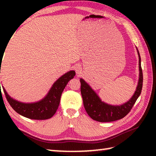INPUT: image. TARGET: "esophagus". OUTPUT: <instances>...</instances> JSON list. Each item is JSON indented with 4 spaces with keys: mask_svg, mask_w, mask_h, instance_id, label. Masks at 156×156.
I'll use <instances>...</instances> for the list:
<instances>
[{
    "mask_svg": "<svg viewBox=\"0 0 156 156\" xmlns=\"http://www.w3.org/2000/svg\"><path fill=\"white\" fill-rule=\"evenodd\" d=\"M75 70H76V72L77 73L78 75H80V73H81V68L80 67H78V66H76L75 67Z\"/></svg>",
    "mask_w": 156,
    "mask_h": 156,
    "instance_id": "obj_1",
    "label": "esophagus"
}]
</instances>
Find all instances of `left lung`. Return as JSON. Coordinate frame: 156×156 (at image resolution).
I'll return each instance as SVG.
<instances>
[{"instance_id":"left-lung-1","label":"left lung","mask_w":156,"mask_h":156,"mask_svg":"<svg viewBox=\"0 0 156 156\" xmlns=\"http://www.w3.org/2000/svg\"><path fill=\"white\" fill-rule=\"evenodd\" d=\"M139 57V80L136 90L131 99L121 105H111L102 102L98 94L91 87L80 78V91L83 100V105L87 114L92 119L100 122H113L122 119L128 114L141 94L143 83V75L141 67V58L138 49Z\"/></svg>"}]
</instances>
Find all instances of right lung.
I'll list each match as a JSON object with an SVG mask.
<instances>
[{
  "label": "right lung",
  "mask_w": 156,
  "mask_h": 156,
  "mask_svg": "<svg viewBox=\"0 0 156 156\" xmlns=\"http://www.w3.org/2000/svg\"><path fill=\"white\" fill-rule=\"evenodd\" d=\"M75 75L74 71H69L62 75L54 83L48 94L43 99L33 103H24L13 99L7 93L3 86H2V87L7 101L15 112L30 119L46 120L51 118L56 112L62 91L68 82L74 77Z\"/></svg>",
  "instance_id": "obj_1"
}]
</instances>
